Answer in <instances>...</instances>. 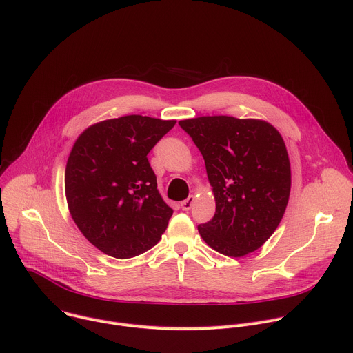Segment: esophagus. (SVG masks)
<instances>
[{"mask_svg": "<svg viewBox=\"0 0 353 353\" xmlns=\"http://www.w3.org/2000/svg\"><path fill=\"white\" fill-rule=\"evenodd\" d=\"M194 197L193 196H190L188 199H185L184 201H181L180 203V207H181V210L183 211H188V210H191V207H193V204H194Z\"/></svg>", "mask_w": 353, "mask_h": 353, "instance_id": "obj_1", "label": "esophagus"}]
</instances>
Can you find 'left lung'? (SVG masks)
<instances>
[{
  "label": "left lung",
  "instance_id": "obj_1",
  "mask_svg": "<svg viewBox=\"0 0 353 353\" xmlns=\"http://www.w3.org/2000/svg\"><path fill=\"white\" fill-rule=\"evenodd\" d=\"M201 152L215 196V214L200 223L216 252L241 258L276 231L290 196L292 172L281 135L258 119L227 115L180 121Z\"/></svg>",
  "mask_w": 353,
  "mask_h": 353
}]
</instances>
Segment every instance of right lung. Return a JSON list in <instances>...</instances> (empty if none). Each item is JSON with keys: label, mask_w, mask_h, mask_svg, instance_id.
<instances>
[{"label": "right lung", "mask_w": 353, "mask_h": 353, "mask_svg": "<svg viewBox=\"0 0 353 353\" xmlns=\"http://www.w3.org/2000/svg\"><path fill=\"white\" fill-rule=\"evenodd\" d=\"M176 121L126 115L95 123L79 137L68 160L72 218L95 248L117 259L154 246L173 210L157 191L148 153Z\"/></svg>", "instance_id": "right-lung-1"}]
</instances>
